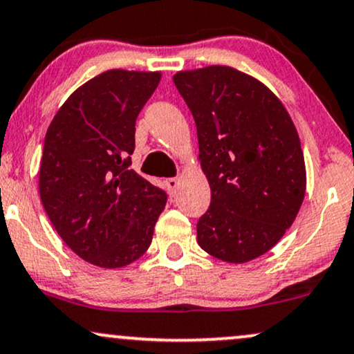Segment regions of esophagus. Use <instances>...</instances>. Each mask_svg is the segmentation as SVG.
Here are the masks:
<instances>
[{
    "label": "esophagus",
    "instance_id": "1",
    "mask_svg": "<svg viewBox=\"0 0 354 354\" xmlns=\"http://www.w3.org/2000/svg\"><path fill=\"white\" fill-rule=\"evenodd\" d=\"M165 185H167L170 195H176L178 189V178H167V180H165Z\"/></svg>",
    "mask_w": 354,
    "mask_h": 354
}]
</instances>
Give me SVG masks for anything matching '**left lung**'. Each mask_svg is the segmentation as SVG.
<instances>
[{
	"instance_id": "8db88e82",
	"label": "left lung",
	"mask_w": 354,
	"mask_h": 354,
	"mask_svg": "<svg viewBox=\"0 0 354 354\" xmlns=\"http://www.w3.org/2000/svg\"><path fill=\"white\" fill-rule=\"evenodd\" d=\"M194 115L212 190L197 223L203 251L243 264L279 243L302 207L307 172L294 121L257 78L226 65L174 75Z\"/></svg>"
}]
</instances>
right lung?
<instances>
[{
    "label": "right lung",
    "instance_id": "obj_1",
    "mask_svg": "<svg viewBox=\"0 0 354 354\" xmlns=\"http://www.w3.org/2000/svg\"><path fill=\"white\" fill-rule=\"evenodd\" d=\"M160 72L113 68L73 91L46 133L39 194L59 236L90 264L124 268L151 246L164 190L129 169L136 118Z\"/></svg>",
    "mask_w": 354,
    "mask_h": 354
}]
</instances>
